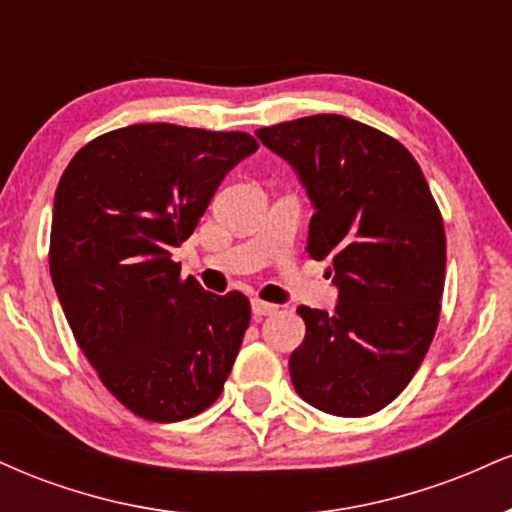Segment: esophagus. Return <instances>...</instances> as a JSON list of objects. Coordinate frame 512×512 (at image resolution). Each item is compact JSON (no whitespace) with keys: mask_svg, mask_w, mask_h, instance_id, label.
Segmentation results:
<instances>
[{"mask_svg":"<svg viewBox=\"0 0 512 512\" xmlns=\"http://www.w3.org/2000/svg\"><path fill=\"white\" fill-rule=\"evenodd\" d=\"M274 313H276V305L274 303L260 301V298H255V301H252V315H255V317L274 315Z\"/></svg>","mask_w":512,"mask_h":512,"instance_id":"esophagus-1","label":"esophagus"}]
</instances>
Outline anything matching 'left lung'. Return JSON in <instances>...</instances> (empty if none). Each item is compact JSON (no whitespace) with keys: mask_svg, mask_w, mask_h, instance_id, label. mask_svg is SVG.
Segmentation results:
<instances>
[{"mask_svg":"<svg viewBox=\"0 0 512 512\" xmlns=\"http://www.w3.org/2000/svg\"><path fill=\"white\" fill-rule=\"evenodd\" d=\"M296 168L315 214L308 250L330 257L334 313L301 305L289 358L296 392L334 416H370L395 399L436 334L445 228L419 163L397 139L344 115L257 129Z\"/></svg>","mask_w":512,"mask_h":512,"instance_id":"8db88e82","label":"left lung"}]
</instances>
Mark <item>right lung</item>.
<instances>
[{
  "mask_svg": "<svg viewBox=\"0 0 512 512\" xmlns=\"http://www.w3.org/2000/svg\"><path fill=\"white\" fill-rule=\"evenodd\" d=\"M252 151L245 132L129 125L81 146L57 185V298L101 383L146 421L173 424L211 407L236 363L250 301L182 279L170 252Z\"/></svg>",
  "mask_w": 512,
  "mask_h": 512,
  "instance_id": "add662e5",
  "label": "right lung"
}]
</instances>
